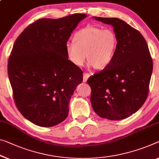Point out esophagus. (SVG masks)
<instances>
[{
    "label": "esophagus",
    "mask_w": 159,
    "mask_h": 159,
    "mask_svg": "<svg viewBox=\"0 0 159 159\" xmlns=\"http://www.w3.org/2000/svg\"><path fill=\"white\" fill-rule=\"evenodd\" d=\"M90 75L89 74V73H84V75H83V81H84V82H86L88 78L89 77Z\"/></svg>",
    "instance_id": "esophagus-1"
}]
</instances>
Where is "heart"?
Masks as SVG:
<instances>
[{
	"label": "heart",
	"instance_id": "obj_1",
	"mask_svg": "<svg viewBox=\"0 0 159 159\" xmlns=\"http://www.w3.org/2000/svg\"><path fill=\"white\" fill-rule=\"evenodd\" d=\"M117 43L116 33L111 29L87 25L75 34L73 42L66 43V53L75 66L81 67L87 57L90 65L102 70L111 62Z\"/></svg>",
	"mask_w": 159,
	"mask_h": 159
}]
</instances>
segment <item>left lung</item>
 <instances>
[{
  "mask_svg": "<svg viewBox=\"0 0 159 159\" xmlns=\"http://www.w3.org/2000/svg\"><path fill=\"white\" fill-rule=\"evenodd\" d=\"M93 18L113 26L118 43L109 65L87 80L92 106L100 117L121 120L132 115L146 102L152 58L143 35L126 22L116 18Z\"/></svg>",
  "mask_w": 159,
  "mask_h": 159,
  "instance_id": "8db88e82",
  "label": "left lung"
}]
</instances>
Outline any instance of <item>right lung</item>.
I'll return each instance as SVG.
<instances>
[{
  "instance_id": "obj_1",
  "label": "right lung",
  "mask_w": 159,
  "mask_h": 159,
  "mask_svg": "<svg viewBox=\"0 0 159 159\" xmlns=\"http://www.w3.org/2000/svg\"><path fill=\"white\" fill-rule=\"evenodd\" d=\"M87 17L75 13L42 18L16 39L8 62L15 103L25 119L51 127L67 118L70 100L83 72L68 60L65 45L77 24Z\"/></svg>"
}]
</instances>
